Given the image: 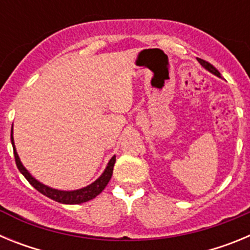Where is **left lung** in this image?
<instances>
[{"label": "left lung", "mask_w": 250, "mask_h": 250, "mask_svg": "<svg viewBox=\"0 0 250 250\" xmlns=\"http://www.w3.org/2000/svg\"><path fill=\"white\" fill-rule=\"evenodd\" d=\"M198 61H199V63L203 66V67L205 68V70H208V71H209V72H211V74H213V75H215V76L222 77L220 72L218 71V70H216V68L214 67L213 65H211V63L207 62V61H204V60H202V59H198Z\"/></svg>", "instance_id": "left-lung-1"}]
</instances>
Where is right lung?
Listing matches in <instances>:
<instances>
[{"label": "right lung", "mask_w": 250, "mask_h": 250, "mask_svg": "<svg viewBox=\"0 0 250 250\" xmlns=\"http://www.w3.org/2000/svg\"><path fill=\"white\" fill-rule=\"evenodd\" d=\"M11 143H12L15 160H16V165L17 167H19L20 173L27 179V182L30 183L36 190H39L40 193L46 195L47 198H50V199L55 200V202L62 203V204H81V203L89 202V200L96 198V196L105 189L107 183L110 182V179H111L112 175V170H114L115 161H116V156L114 155L109 160V163L106 165L103 174H101L94 183L87 185V187H83L81 188V189H76V190H59V189H54V188L47 187V185L39 182V180L31 175L30 171L23 167V164H22L21 160H20L19 154H17L16 146H15V140H13V126L12 130H11Z\"/></svg>", "instance_id": "add662e5"}]
</instances>
